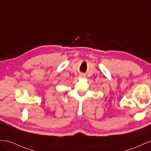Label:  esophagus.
<instances>
[{
    "label": "esophagus",
    "instance_id": "esophagus-1",
    "mask_svg": "<svg viewBox=\"0 0 151 151\" xmlns=\"http://www.w3.org/2000/svg\"><path fill=\"white\" fill-rule=\"evenodd\" d=\"M81 77H84V75H83V74H81Z\"/></svg>",
    "mask_w": 151,
    "mask_h": 151
}]
</instances>
